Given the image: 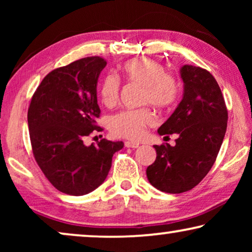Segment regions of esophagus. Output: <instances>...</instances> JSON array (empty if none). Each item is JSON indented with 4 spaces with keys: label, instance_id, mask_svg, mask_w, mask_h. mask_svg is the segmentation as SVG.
I'll use <instances>...</instances> for the list:
<instances>
[{
    "label": "esophagus",
    "instance_id": "esophagus-1",
    "mask_svg": "<svg viewBox=\"0 0 252 252\" xmlns=\"http://www.w3.org/2000/svg\"><path fill=\"white\" fill-rule=\"evenodd\" d=\"M125 147H127V148H137V147H139V143L130 142V141H126Z\"/></svg>",
    "mask_w": 252,
    "mask_h": 252
}]
</instances>
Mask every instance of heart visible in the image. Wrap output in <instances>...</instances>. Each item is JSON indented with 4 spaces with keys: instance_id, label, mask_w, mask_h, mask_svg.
Segmentation results:
<instances>
[{
    "instance_id": "1",
    "label": "heart",
    "mask_w": 252,
    "mask_h": 252,
    "mask_svg": "<svg viewBox=\"0 0 252 252\" xmlns=\"http://www.w3.org/2000/svg\"><path fill=\"white\" fill-rule=\"evenodd\" d=\"M128 82L142 86V104H151L158 109H170L178 101L180 85L173 75L166 73V68L150 58H137L127 62L122 68ZM120 84L118 78L109 74L102 81L99 94L103 104L113 106L119 99ZM155 123L154 113L149 109L125 110L110 118L109 127L113 135L139 140L148 126Z\"/></svg>"
}]
</instances>
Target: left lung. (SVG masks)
<instances>
[{
	"label": "left lung",
	"mask_w": 252,
	"mask_h": 252,
	"mask_svg": "<svg viewBox=\"0 0 252 252\" xmlns=\"http://www.w3.org/2000/svg\"><path fill=\"white\" fill-rule=\"evenodd\" d=\"M184 97L172 116L158 128L160 135L177 133L175 146H154L157 157L147 178L158 190L180 194L201 182L221 147L228 112L218 82L205 68L184 65ZM168 137V136H166Z\"/></svg>",
	"instance_id": "left-lung-1"
}]
</instances>
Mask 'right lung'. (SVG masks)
Here are the masks:
<instances>
[{
  "label": "right lung",
  "mask_w": 252,
  "mask_h": 252,
  "mask_svg": "<svg viewBox=\"0 0 252 252\" xmlns=\"http://www.w3.org/2000/svg\"><path fill=\"white\" fill-rule=\"evenodd\" d=\"M106 61L86 57L49 72L36 88L27 112L30 139L37 165L57 190L81 196L104 182L122 141L102 139L85 146L101 110L96 86Z\"/></svg>",
  "instance_id": "1"
}]
</instances>
